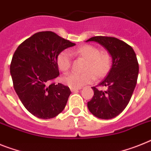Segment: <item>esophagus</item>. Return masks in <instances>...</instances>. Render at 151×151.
I'll return each instance as SVG.
<instances>
[{
    "label": "esophagus",
    "mask_w": 151,
    "mask_h": 151,
    "mask_svg": "<svg viewBox=\"0 0 151 151\" xmlns=\"http://www.w3.org/2000/svg\"><path fill=\"white\" fill-rule=\"evenodd\" d=\"M81 88H74V87H70V91L72 92H74V91H79Z\"/></svg>",
    "instance_id": "34e87169"
}]
</instances>
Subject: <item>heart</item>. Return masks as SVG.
I'll return each mask as SVG.
<instances>
[{
  "mask_svg": "<svg viewBox=\"0 0 151 151\" xmlns=\"http://www.w3.org/2000/svg\"><path fill=\"white\" fill-rule=\"evenodd\" d=\"M71 55L86 60L83 73H68L62 78L65 85L74 88H81L91 83L94 79L104 77L111 68V57L105 52H100L99 49L93 45L85 44L73 50H63L57 57V65L62 72H67L71 65Z\"/></svg>",
  "mask_w": 151,
  "mask_h": 151,
  "instance_id": "1",
  "label": "heart"
}]
</instances>
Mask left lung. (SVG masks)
Returning a JSON list of instances; mask_svg holds the SVG:
<instances>
[{
  "label": "left lung",
  "instance_id": "8db88e82",
  "mask_svg": "<svg viewBox=\"0 0 151 151\" xmlns=\"http://www.w3.org/2000/svg\"><path fill=\"white\" fill-rule=\"evenodd\" d=\"M94 41L103 46L112 58V65L107 77L99 83L106 91L92 87L94 94L87 102L90 112L101 119H112L127 106L139 73L135 52L130 45L111 37L97 36L86 40Z\"/></svg>",
  "mask_w": 151,
  "mask_h": 151
}]
</instances>
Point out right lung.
Listing matches in <instances>:
<instances>
[{
  "mask_svg": "<svg viewBox=\"0 0 151 151\" xmlns=\"http://www.w3.org/2000/svg\"><path fill=\"white\" fill-rule=\"evenodd\" d=\"M74 45L52 31H42L15 50L10 67L14 88L25 108L37 117L54 118L64 111L70 90L50 81L59 76L58 55Z\"/></svg>",
  "mask_w": 151,
  "mask_h": 151,
  "instance_id": "obj_1",
  "label": "right lung"
}]
</instances>
